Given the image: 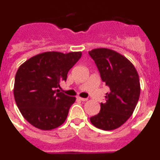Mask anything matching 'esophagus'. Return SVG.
<instances>
[{"label": "esophagus", "mask_w": 160, "mask_h": 160, "mask_svg": "<svg viewBox=\"0 0 160 160\" xmlns=\"http://www.w3.org/2000/svg\"><path fill=\"white\" fill-rule=\"evenodd\" d=\"M77 98L78 100H80V101H82V102H85V101H87V98H82L80 97V96H77Z\"/></svg>", "instance_id": "1"}]
</instances>
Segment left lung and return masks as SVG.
<instances>
[{
  "instance_id": "8db88e82",
  "label": "left lung",
  "mask_w": 160,
  "mask_h": 160,
  "mask_svg": "<svg viewBox=\"0 0 160 160\" xmlns=\"http://www.w3.org/2000/svg\"><path fill=\"white\" fill-rule=\"evenodd\" d=\"M101 78L110 88L99 113L90 118L94 127L111 131L125 123L132 115L140 95V82L134 65L123 55L107 48L89 51Z\"/></svg>"
}]
</instances>
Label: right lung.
<instances>
[{
	"label": "right lung",
	"mask_w": 160,
	"mask_h": 160,
	"mask_svg": "<svg viewBox=\"0 0 160 160\" xmlns=\"http://www.w3.org/2000/svg\"><path fill=\"white\" fill-rule=\"evenodd\" d=\"M81 56L82 52H44L20 66L15 76L14 98L22 116L31 125L49 131L66 121L76 98L55 89L66 81L68 71Z\"/></svg>",
	"instance_id": "1"
}]
</instances>
